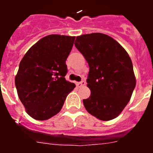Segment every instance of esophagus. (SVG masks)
<instances>
[{
    "label": "esophagus",
    "mask_w": 153,
    "mask_h": 153,
    "mask_svg": "<svg viewBox=\"0 0 153 153\" xmlns=\"http://www.w3.org/2000/svg\"><path fill=\"white\" fill-rule=\"evenodd\" d=\"M76 84V86H77L78 87H80V86H84V85L86 84V82H85L84 80H83V81H81V82H77Z\"/></svg>",
    "instance_id": "1"
}]
</instances>
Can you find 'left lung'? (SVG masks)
I'll return each mask as SVG.
<instances>
[{"label":"left lung","mask_w":153,"mask_h":153,"mask_svg":"<svg viewBox=\"0 0 153 153\" xmlns=\"http://www.w3.org/2000/svg\"><path fill=\"white\" fill-rule=\"evenodd\" d=\"M74 44L90 67L86 83L91 93L83 100L85 108L102 121L117 118L130 100L136 83L128 53L101 33L76 36Z\"/></svg>","instance_id":"obj_1"}]
</instances>
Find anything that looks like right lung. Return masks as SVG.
I'll list each match as a JSON object with an SVG mask.
<instances>
[{
  "instance_id": "right-lung-1",
  "label": "right lung",
  "mask_w": 153,
  "mask_h": 153,
  "mask_svg": "<svg viewBox=\"0 0 153 153\" xmlns=\"http://www.w3.org/2000/svg\"><path fill=\"white\" fill-rule=\"evenodd\" d=\"M75 36L51 34L37 41L21 60L15 76L20 100L30 117L47 120L61 110L75 84L66 80V60Z\"/></svg>"
}]
</instances>
